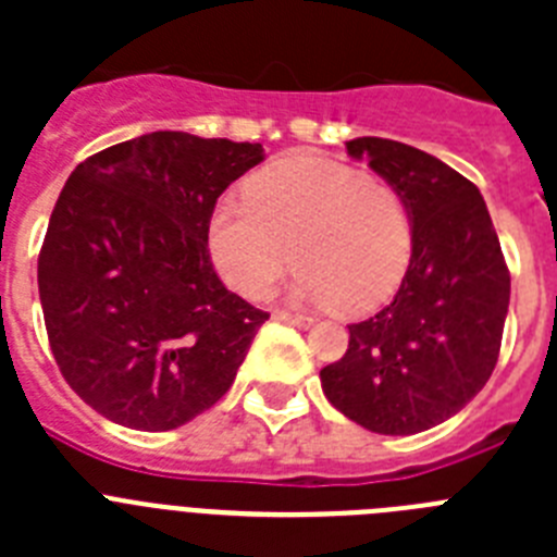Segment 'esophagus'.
I'll return each instance as SVG.
<instances>
[{
    "label": "esophagus",
    "instance_id": "34e87169",
    "mask_svg": "<svg viewBox=\"0 0 557 557\" xmlns=\"http://www.w3.org/2000/svg\"><path fill=\"white\" fill-rule=\"evenodd\" d=\"M273 318H275V321L293 323V326H298V329H309L314 323L312 318H309V314H293V312H275Z\"/></svg>",
    "mask_w": 557,
    "mask_h": 557
}]
</instances>
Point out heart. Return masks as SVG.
I'll return each mask as SVG.
<instances>
[{"mask_svg":"<svg viewBox=\"0 0 557 557\" xmlns=\"http://www.w3.org/2000/svg\"><path fill=\"white\" fill-rule=\"evenodd\" d=\"M206 245L220 275L248 298L268 295L298 259V298L366 312L405 278L412 211L387 181L298 152L256 172L245 200H220L209 214Z\"/></svg>","mask_w":557,"mask_h":557,"instance_id":"heart-1","label":"heart"}]
</instances>
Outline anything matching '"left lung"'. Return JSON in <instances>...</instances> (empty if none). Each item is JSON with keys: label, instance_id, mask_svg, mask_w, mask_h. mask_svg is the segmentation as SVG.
Returning a JSON list of instances; mask_svg holds the SVG:
<instances>
[{"label": "left lung", "instance_id": "1", "mask_svg": "<svg viewBox=\"0 0 557 557\" xmlns=\"http://www.w3.org/2000/svg\"><path fill=\"white\" fill-rule=\"evenodd\" d=\"M346 150L405 195L412 256L393 301L348 326V351L323 368L321 385L354 424L416 435L460 412L494 373L510 273L488 206L460 172L379 136Z\"/></svg>", "mask_w": 557, "mask_h": 557}]
</instances>
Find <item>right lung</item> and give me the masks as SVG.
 I'll use <instances>...</instances> for the list:
<instances>
[{
	"instance_id": "1",
	"label": "right lung",
	"mask_w": 557,
	"mask_h": 557,
	"mask_svg": "<svg viewBox=\"0 0 557 557\" xmlns=\"http://www.w3.org/2000/svg\"><path fill=\"white\" fill-rule=\"evenodd\" d=\"M262 145L156 131L75 166L38 295L69 387L113 424L166 432L218 405L268 312L225 289L206 225Z\"/></svg>"
}]
</instances>
